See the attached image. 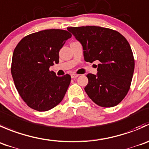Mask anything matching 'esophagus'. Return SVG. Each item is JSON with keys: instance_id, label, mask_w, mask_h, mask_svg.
I'll return each instance as SVG.
<instances>
[{"instance_id": "1", "label": "esophagus", "mask_w": 149, "mask_h": 149, "mask_svg": "<svg viewBox=\"0 0 149 149\" xmlns=\"http://www.w3.org/2000/svg\"><path fill=\"white\" fill-rule=\"evenodd\" d=\"M72 78H77V77H79V74H71Z\"/></svg>"}]
</instances>
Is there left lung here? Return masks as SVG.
<instances>
[{"mask_svg":"<svg viewBox=\"0 0 149 149\" xmlns=\"http://www.w3.org/2000/svg\"><path fill=\"white\" fill-rule=\"evenodd\" d=\"M82 44L84 59L98 62V73L88 74L85 91L97 105L113 107L130 90L135 68L130 45L117 31L96 26L68 27Z\"/></svg>","mask_w":149,"mask_h":149,"instance_id":"obj_1","label":"left lung"}]
</instances>
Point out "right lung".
<instances>
[{
  "instance_id": "right-lung-1",
  "label": "right lung",
  "mask_w": 149,
  "mask_h": 149,
  "mask_svg": "<svg viewBox=\"0 0 149 149\" xmlns=\"http://www.w3.org/2000/svg\"><path fill=\"white\" fill-rule=\"evenodd\" d=\"M72 35L63 29H45L20 40L13 53L11 75L19 94L28 107L45 111L63 100L71 76L57 77L50 67L58 64V53Z\"/></svg>"
}]
</instances>
